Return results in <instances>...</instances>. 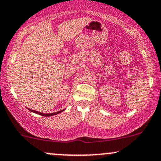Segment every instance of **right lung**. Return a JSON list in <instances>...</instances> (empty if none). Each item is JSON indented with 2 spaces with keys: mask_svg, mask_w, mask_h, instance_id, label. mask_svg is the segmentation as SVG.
I'll return each instance as SVG.
<instances>
[{
  "mask_svg": "<svg viewBox=\"0 0 161 161\" xmlns=\"http://www.w3.org/2000/svg\"><path fill=\"white\" fill-rule=\"evenodd\" d=\"M30 111H32L33 113H35V114H39V115H42V116H53V115H57V114H60V113H61L64 111V110H60V111H58V112H56V113H52V114H42V113H40V112H38V111H36V110H31V109H29Z\"/></svg>",
  "mask_w": 161,
  "mask_h": 161,
  "instance_id": "right-lung-1",
  "label": "right lung"
}]
</instances>
